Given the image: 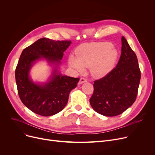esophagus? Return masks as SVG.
<instances>
[{
    "mask_svg": "<svg viewBox=\"0 0 155 155\" xmlns=\"http://www.w3.org/2000/svg\"><path fill=\"white\" fill-rule=\"evenodd\" d=\"M86 82H87V79H85L84 77H82V78H80V79L78 84H84V83H85Z\"/></svg>",
    "mask_w": 155,
    "mask_h": 155,
    "instance_id": "esophagus-1",
    "label": "esophagus"
}]
</instances>
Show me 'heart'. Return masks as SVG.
<instances>
[{
    "label": "heart",
    "mask_w": 155,
    "mask_h": 155,
    "mask_svg": "<svg viewBox=\"0 0 155 155\" xmlns=\"http://www.w3.org/2000/svg\"><path fill=\"white\" fill-rule=\"evenodd\" d=\"M77 56L70 57L68 63L71 68L80 73L85 68H91L94 77L102 78L113 70L119 53L112 43L102 42L80 46L77 50Z\"/></svg>",
    "instance_id": "1"
}]
</instances>
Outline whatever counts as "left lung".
Here are the masks:
<instances>
[{
  "label": "left lung",
  "mask_w": 155,
  "mask_h": 155,
  "mask_svg": "<svg viewBox=\"0 0 155 155\" xmlns=\"http://www.w3.org/2000/svg\"><path fill=\"white\" fill-rule=\"evenodd\" d=\"M119 61L107 75L94 81L90 104L97 113L105 116H118L136 101L141 71L137 56L124 36Z\"/></svg>",
  "instance_id": "left-lung-1"
}]
</instances>
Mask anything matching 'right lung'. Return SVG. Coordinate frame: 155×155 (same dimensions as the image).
<instances>
[{
  "label": "right lung",
  "instance_id": "1",
  "mask_svg": "<svg viewBox=\"0 0 155 155\" xmlns=\"http://www.w3.org/2000/svg\"><path fill=\"white\" fill-rule=\"evenodd\" d=\"M71 43L43 38L26 48L20 56L15 72L18 94L24 105L38 115L51 116L62 110L70 92L77 86L79 78L63 75L58 70L63 53ZM43 59L54 65V71L47 82L35 83L29 72L36 62Z\"/></svg>",
  "mask_w": 155,
  "mask_h": 155
}]
</instances>
